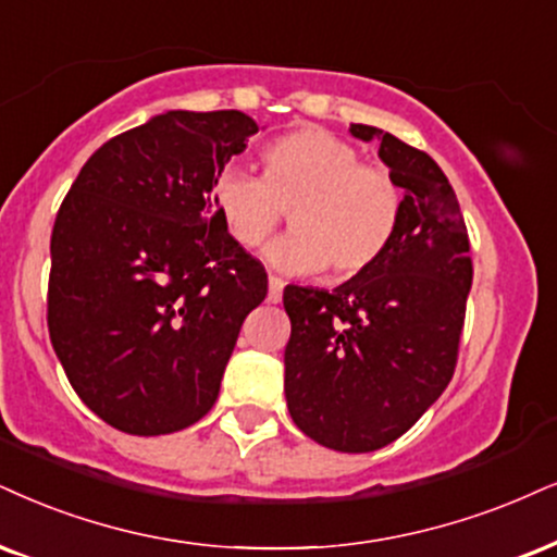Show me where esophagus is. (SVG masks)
Here are the masks:
<instances>
[{"instance_id": "1", "label": "esophagus", "mask_w": 557, "mask_h": 557, "mask_svg": "<svg viewBox=\"0 0 557 557\" xmlns=\"http://www.w3.org/2000/svg\"><path fill=\"white\" fill-rule=\"evenodd\" d=\"M281 297H284V281L278 276H268V301L278 305Z\"/></svg>"}]
</instances>
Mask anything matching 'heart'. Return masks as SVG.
I'll list each match as a JSON object with an SVG mask.
<instances>
[{"label": "heart", "mask_w": 557, "mask_h": 557, "mask_svg": "<svg viewBox=\"0 0 557 557\" xmlns=\"http://www.w3.org/2000/svg\"><path fill=\"white\" fill-rule=\"evenodd\" d=\"M263 177L230 168L214 185L219 216L237 245L256 250L284 224L292 235L268 247L284 273L361 276L395 243L403 188L389 170L361 162L354 144L322 128H297L260 152Z\"/></svg>", "instance_id": "1"}]
</instances>
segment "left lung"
Instances as JSON below:
<instances>
[{"instance_id": "1", "label": "left lung", "mask_w": 557, "mask_h": 557, "mask_svg": "<svg viewBox=\"0 0 557 557\" xmlns=\"http://www.w3.org/2000/svg\"><path fill=\"white\" fill-rule=\"evenodd\" d=\"M403 219L376 265L338 289L286 286L292 320L284 393L294 423L335 451H374L400 438L438 400L457 367L472 286L470 237L442 168L382 128Z\"/></svg>"}]
</instances>
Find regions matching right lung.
<instances>
[{"mask_svg":"<svg viewBox=\"0 0 557 557\" xmlns=\"http://www.w3.org/2000/svg\"><path fill=\"white\" fill-rule=\"evenodd\" d=\"M258 123L168 111L106 141L57 214L48 333L82 403L134 436L201 421L265 268L232 239L211 190Z\"/></svg>","mask_w":557,"mask_h":557,"instance_id":"obj_1","label":"right lung"}]
</instances>
